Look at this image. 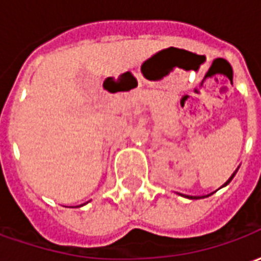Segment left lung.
<instances>
[{
    "label": "left lung",
    "mask_w": 261,
    "mask_h": 261,
    "mask_svg": "<svg viewBox=\"0 0 261 261\" xmlns=\"http://www.w3.org/2000/svg\"><path fill=\"white\" fill-rule=\"evenodd\" d=\"M236 172H238V169H236V170H235V172H233V173H232V176H230L229 179H228V181H226V183H225L224 186H226V185H228V183H229V181H230V180H232V179H233V176H235V175H236ZM189 198H200V197H189Z\"/></svg>",
    "instance_id": "obj_1"
}]
</instances>
